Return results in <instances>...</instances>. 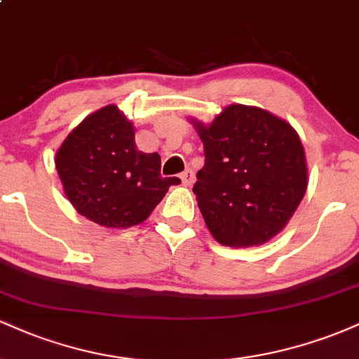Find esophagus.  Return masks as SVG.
I'll use <instances>...</instances> for the list:
<instances>
[{
  "label": "esophagus",
  "instance_id": "1",
  "mask_svg": "<svg viewBox=\"0 0 359 359\" xmlns=\"http://www.w3.org/2000/svg\"><path fill=\"white\" fill-rule=\"evenodd\" d=\"M180 180H182V185L189 187V185L194 184V172L192 170H185L182 175H180Z\"/></svg>",
  "mask_w": 359,
  "mask_h": 359
}]
</instances>
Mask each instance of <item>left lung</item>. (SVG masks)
Masks as SVG:
<instances>
[{
	"instance_id": "left-lung-1",
	"label": "left lung",
	"mask_w": 359,
	"mask_h": 359,
	"mask_svg": "<svg viewBox=\"0 0 359 359\" xmlns=\"http://www.w3.org/2000/svg\"><path fill=\"white\" fill-rule=\"evenodd\" d=\"M205 162L194 194L205 226L222 246L250 248L277 236L307 189L297 131L257 106L231 104L211 125L192 119Z\"/></svg>"
}]
</instances>
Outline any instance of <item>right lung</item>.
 Here are the masks:
<instances>
[{"mask_svg": "<svg viewBox=\"0 0 359 359\" xmlns=\"http://www.w3.org/2000/svg\"><path fill=\"white\" fill-rule=\"evenodd\" d=\"M76 211L104 228L126 229L150 216L177 177L160 175V155L143 154L135 128L114 104L82 119L55 154Z\"/></svg>", "mask_w": 359, "mask_h": 359, "instance_id": "right-lung-1", "label": "right lung"}]
</instances>
